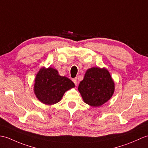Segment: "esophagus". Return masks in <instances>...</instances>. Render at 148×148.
<instances>
[{
  "label": "esophagus",
  "instance_id": "34e87169",
  "mask_svg": "<svg viewBox=\"0 0 148 148\" xmlns=\"http://www.w3.org/2000/svg\"><path fill=\"white\" fill-rule=\"evenodd\" d=\"M73 81L74 82V83L75 86H77L78 84V81H77V78H74L73 79Z\"/></svg>",
  "mask_w": 148,
  "mask_h": 148
}]
</instances>
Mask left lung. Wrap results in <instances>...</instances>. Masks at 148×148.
Here are the masks:
<instances>
[{
    "instance_id": "left-lung-1",
    "label": "left lung",
    "mask_w": 148,
    "mask_h": 148,
    "mask_svg": "<svg viewBox=\"0 0 148 148\" xmlns=\"http://www.w3.org/2000/svg\"><path fill=\"white\" fill-rule=\"evenodd\" d=\"M78 91L84 103L98 107L112 98L115 91V82L106 69L92 67L86 72Z\"/></svg>"
}]
</instances>
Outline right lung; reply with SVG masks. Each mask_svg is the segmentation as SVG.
<instances>
[{
    "instance_id": "add662e5",
    "label": "right lung",
    "mask_w": 148,
    "mask_h": 148,
    "mask_svg": "<svg viewBox=\"0 0 148 148\" xmlns=\"http://www.w3.org/2000/svg\"><path fill=\"white\" fill-rule=\"evenodd\" d=\"M75 87L74 82L61 76L56 69L42 67L34 80V92L38 100L47 105L59 102L65 92Z\"/></svg>"
}]
</instances>
